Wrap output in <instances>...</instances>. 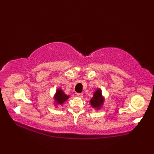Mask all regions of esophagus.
Masks as SVG:
<instances>
[{"instance_id": "obj_1", "label": "esophagus", "mask_w": 154, "mask_h": 154, "mask_svg": "<svg viewBox=\"0 0 154 154\" xmlns=\"http://www.w3.org/2000/svg\"><path fill=\"white\" fill-rule=\"evenodd\" d=\"M76 96H77L78 97H82L83 96V93H77Z\"/></svg>"}]
</instances>
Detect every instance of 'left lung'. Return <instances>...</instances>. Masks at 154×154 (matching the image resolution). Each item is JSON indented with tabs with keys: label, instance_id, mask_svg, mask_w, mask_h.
I'll use <instances>...</instances> for the list:
<instances>
[{
	"label": "left lung",
	"instance_id": "8db88e82",
	"mask_svg": "<svg viewBox=\"0 0 154 154\" xmlns=\"http://www.w3.org/2000/svg\"><path fill=\"white\" fill-rule=\"evenodd\" d=\"M104 100V97L102 96L101 89H97L94 92V95L90 101V103L93 108L100 109L102 105L103 104Z\"/></svg>",
	"mask_w": 154,
	"mask_h": 154
}]
</instances>
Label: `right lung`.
I'll list each match as a JSON object with an SVG mask.
<instances>
[{
  "label": "right lung",
  "instance_id": "right-lung-1",
  "mask_svg": "<svg viewBox=\"0 0 154 154\" xmlns=\"http://www.w3.org/2000/svg\"><path fill=\"white\" fill-rule=\"evenodd\" d=\"M69 96L65 94L61 88H59L57 89V92H56L54 99L56 101V103H57V104L62 105L65 101L69 99Z\"/></svg>",
  "mask_w": 154,
  "mask_h": 154
}]
</instances>
